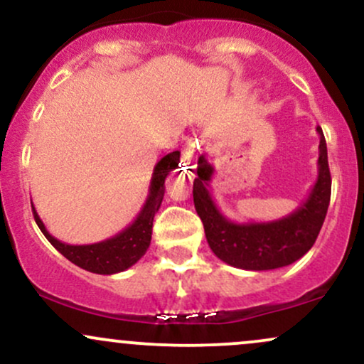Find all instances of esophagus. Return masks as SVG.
Segmentation results:
<instances>
[{"label":"esophagus","instance_id":"esophagus-1","mask_svg":"<svg viewBox=\"0 0 364 364\" xmlns=\"http://www.w3.org/2000/svg\"><path fill=\"white\" fill-rule=\"evenodd\" d=\"M196 157H198V147H196L195 144H186V147L183 149V164H185L186 168H195Z\"/></svg>","mask_w":364,"mask_h":364}]
</instances>
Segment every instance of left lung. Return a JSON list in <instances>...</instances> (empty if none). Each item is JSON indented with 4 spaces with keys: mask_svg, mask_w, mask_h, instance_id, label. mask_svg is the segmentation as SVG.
<instances>
[{
    "mask_svg": "<svg viewBox=\"0 0 364 364\" xmlns=\"http://www.w3.org/2000/svg\"><path fill=\"white\" fill-rule=\"evenodd\" d=\"M318 176L306 200L289 215L269 223H235L228 219L210 193L214 166L205 156L198 159L193 181L196 214L203 223L207 243L217 258L243 270H274L287 267L306 255L315 245L330 203V179L327 144L323 132L316 127Z\"/></svg>",
    "mask_w": 364,
    "mask_h": 364,
    "instance_id": "obj_1",
    "label": "left lung"
}]
</instances>
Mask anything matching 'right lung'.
Listing matches in <instances>:
<instances>
[{
  "mask_svg": "<svg viewBox=\"0 0 364 364\" xmlns=\"http://www.w3.org/2000/svg\"><path fill=\"white\" fill-rule=\"evenodd\" d=\"M178 150L176 152L168 154V156H164L157 162L156 168H154L152 179H150L147 200H145L140 214L135 217V220L128 228H124L123 231L112 237H107V240L92 245L63 243V241L49 235V231L46 229L43 220H41L39 214H37L36 207L32 205L36 223L39 225L41 231H43V235L48 237L49 243L63 257L68 258L70 262L80 267V269L101 275L123 272V270L135 265L149 250L150 240H152L154 215H156V212L162 203V198H164V181L171 171L178 168Z\"/></svg>",
  "mask_w": 364,
  "mask_h": 364,
  "instance_id": "1",
  "label": "right lung"
}]
</instances>
